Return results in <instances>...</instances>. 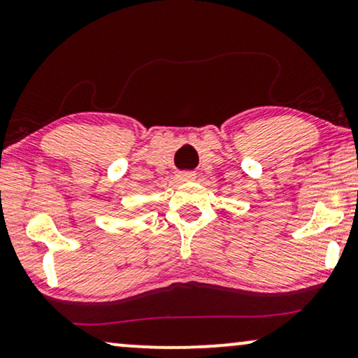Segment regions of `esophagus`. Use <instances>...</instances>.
<instances>
[{
	"mask_svg": "<svg viewBox=\"0 0 358 358\" xmlns=\"http://www.w3.org/2000/svg\"><path fill=\"white\" fill-rule=\"evenodd\" d=\"M178 179L180 182H189V180L196 179V173H192V171H184V173L178 174Z\"/></svg>",
	"mask_w": 358,
	"mask_h": 358,
	"instance_id": "esophagus-1",
	"label": "esophagus"
}]
</instances>
